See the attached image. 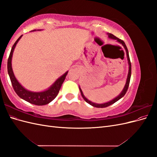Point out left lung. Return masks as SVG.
Masks as SVG:
<instances>
[{
  "instance_id": "1",
  "label": "left lung",
  "mask_w": 157,
  "mask_h": 157,
  "mask_svg": "<svg viewBox=\"0 0 157 157\" xmlns=\"http://www.w3.org/2000/svg\"><path fill=\"white\" fill-rule=\"evenodd\" d=\"M108 35V36L109 38H110V39H113V40H116L118 42H119L120 44H121L123 47H124L125 50H126V56H127V59H128V65H129V70H128V77H127V79H126V82L125 84V86L124 87V88H123V90H122V92H121V94L118 95V96L117 97H116L115 98H114L113 99H112V100H111L109 102H107V103H101V104H99V103H94V102H92L91 101L88 100V99L84 96V95L82 91L81 88H80L79 86V90L80 91V93H81V95L82 96L83 98V99L85 100V101L87 102L88 103H89L90 105H91L93 107H98V108H104V107H107L109 105H112V104L115 103V102H117V101L119 100V99L121 98H122L123 96H124L125 94L126 93L127 90H128V86H129V84H130V77H131V70H132V68H131V62H130V57H129V54H128V48L127 47L124 43V42L121 39H119L118 38L116 37L115 36H114L113 34H111V33H107Z\"/></svg>"
}]
</instances>
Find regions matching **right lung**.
Instances as JSON below:
<instances>
[{
  "label": "right lung",
  "instance_id": "obj_1",
  "mask_svg": "<svg viewBox=\"0 0 157 157\" xmlns=\"http://www.w3.org/2000/svg\"><path fill=\"white\" fill-rule=\"evenodd\" d=\"M36 31V29L31 31ZM37 31H41V30H37ZM22 36L23 35H21L20 37H19L18 39L16 41L15 43H14V44L13 45L10 56H9V58L8 59V66H7L8 73L9 75V77H10L13 88L19 97L23 99H24L25 101L27 102L34 104V105H46V104L50 103L52 100H54V99L56 98V97L58 96L61 85H62L66 76H67L68 73V71L65 72L62 76H61L59 78H58L56 80V81L53 83V84H52L51 86H50L47 90H44V91L38 92H32L25 89L24 87H23L21 85V84L17 81V80L15 77V76H14L12 67V58L13 52L17 43L18 42V41L20 40V39H21Z\"/></svg>",
  "mask_w": 157,
  "mask_h": 157
}]
</instances>
